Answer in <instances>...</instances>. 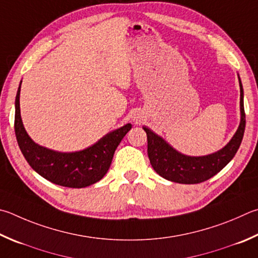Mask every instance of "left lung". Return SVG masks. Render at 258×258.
Here are the masks:
<instances>
[{
	"label": "left lung",
	"instance_id": "left-lung-1",
	"mask_svg": "<svg viewBox=\"0 0 258 258\" xmlns=\"http://www.w3.org/2000/svg\"><path fill=\"white\" fill-rule=\"evenodd\" d=\"M240 86V124L237 132L226 147L212 154L203 157H190L178 152L161 137L143 126L148 137V156L150 163L157 174L170 181L179 184H199L210 179L222 170L235 157L243 138L246 116L243 109V89Z\"/></svg>",
	"mask_w": 258,
	"mask_h": 258
}]
</instances>
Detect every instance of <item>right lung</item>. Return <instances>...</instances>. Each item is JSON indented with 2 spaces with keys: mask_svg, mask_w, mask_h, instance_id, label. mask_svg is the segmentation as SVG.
Here are the masks:
<instances>
[{
  "mask_svg": "<svg viewBox=\"0 0 258 258\" xmlns=\"http://www.w3.org/2000/svg\"><path fill=\"white\" fill-rule=\"evenodd\" d=\"M20 89L21 82L16 97L15 131L19 148L32 169L56 185L71 188L99 181L108 171L115 150L132 125L121 126L81 151H54L35 143L27 134L20 115Z\"/></svg>",
  "mask_w": 258,
  "mask_h": 258,
  "instance_id": "add662e5",
  "label": "right lung"
}]
</instances>
